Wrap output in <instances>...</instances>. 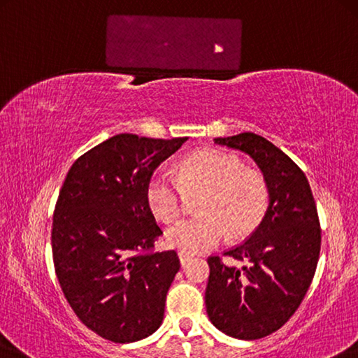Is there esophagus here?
I'll return each mask as SVG.
<instances>
[{"mask_svg": "<svg viewBox=\"0 0 358 358\" xmlns=\"http://www.w3.org/2000/svg\"><path fill=\"white\" fill-rule=\"evenodd\" d=\"M178 258H180V264H181V266H186V264H188L189 261L192 259V255L186 253V252H180V253H178Z\"/></svg>", "mask_w": 358, "mask_h": 358, "instance_id": "esophagus-1", "label": "esophagus"}]
</instances>
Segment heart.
Instances as JSON below:
<instances>
[{
  "label": "heart",
  "instance_id": "heart-1",
  "mask_svg": "<svg viewBox=\"0 0 358 358\" xmlns=\"http://www.w3.org/2000/svg\"><path fill=\"white\" fill-rule=\"evenodd\" d=\"M185 189H203L199 215L181 220L167 231L170 247L201 253L217 247L226 236L243 239L258 228L268 210L269 192L264 178L247 170L237 156L202 150L180 162V178L155 172L146 183V202L159 220L170 223L185 208Z\"/></svg>",
  "mask_w": 358,
  "mask_h": 358
}]
</instances>
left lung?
Returning <instances> with one entry per match:
<instances>
[{
	"instance_id": "left-lung-1",
	"label": "left lung",
	"mask_w": 358,
	"mask_h": 358,
	"mask_svg": "<svg viewBox=\"0 0 358 358\" xmlns=\"http://www.w3.org/2000/svg\"><path fill=\"white\" fill-rule=\"evenodd\" d=\"M215 143L250 156L268 185L269 206L259 226L223 253L245 266L207 259L210 322L228 336L252 341L285 325L308 293L320 255L319 215L304 172L269 140L243 132Z\"/></svg>"
}]
</instances>
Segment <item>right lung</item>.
Listing matches in <instances>:
<instances>
[{
	"label": "right lung",
	"mask_w": 358,
	"mask_h": 358,
	"mask_svg": "<svg viewBox=\"0 0 358 358\" xmlns=\"http://www.w3.org/2000/svg\"><path fill=\"white\" fill-rule=\"evenodd\" d=\"M186 140L115 135L78 157L60 189L50 237L57 279L79 320L108 341H140L162 323L180 259L151 252L162 231L145 191Z\"/></svg>",
	"instance_id": "add662e5"
}]
</instances>
